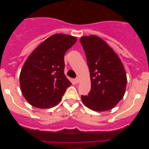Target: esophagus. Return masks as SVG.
I'll return each mask as SVG.
<instances>
[{"label": "esophagus", "mask_w": 149, "mask_h": 149, "mask_svg": "<svg viewBox=\"0 0 149 149\" xmlns=\"http://www.w3.org/2000/svg\"><path fill=\"white\" fill-rule=\"evenodd\" d=\"M79 81H80V79H79L78 77H77V78L74 79V82H75L76 84H78Z\"/></svg>", "instance_id": "esophagus-1"}]
</instances>
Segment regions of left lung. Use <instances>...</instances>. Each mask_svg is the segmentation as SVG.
<instances>
[{
	"instance_id": "obj_1",
	"label": "left lung",
	"mask_w": 149,
	"mask_h": 149,
	"mask_svg": "<svg viewBox=\"0 0 149 149\" xmlns=\"http://www.w3.org/2000/svg\"><path fill=\"white\" fill-rule=\"evenodd\" d=\"M91 79V90L82 95L85 106L95 111L113 108L123 98L127 76L118 55L102 39L94 35L82 36Z\"/></svg>"
}]
</instances>
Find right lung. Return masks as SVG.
<instances>
[{"instance_id":"obj_1","label":"right lung","mask_w":149,"mask_h":149,"mask_svg":"<svg viewBox=\"0 0 149 149\" xmlns=\"http://www.w3.org/2000/svg\"><path fill=\"white\" fill-rule=\"evenodd\" d=\"M77 41L66 34H54L33 51L19 77L27 102L37 108H50L61 101L71 82L64 74V55Z\"/></svg>"}]
</instances>
